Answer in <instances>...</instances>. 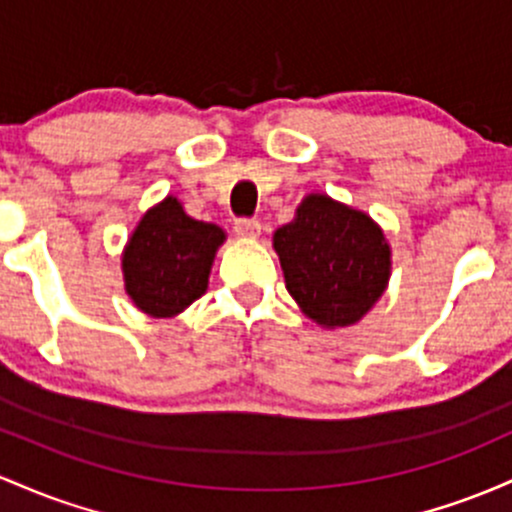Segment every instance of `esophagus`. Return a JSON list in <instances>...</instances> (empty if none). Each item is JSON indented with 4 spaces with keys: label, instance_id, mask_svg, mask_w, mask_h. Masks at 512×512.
<instances>
[{
    "label": "esophagus",
    "instance_id": "34e87169",
    "mask_svg": "<svg viewBox=\"0 0 512 512\" xmlns=\"http://www.w3.org/2000/svg\"><path fill=\"white\" fill-rule=\"evenodd\" d=\"M234 232H237V237H241V239H256L258 234H261V222H258V220H237V225H234Z\"/></svg>",
    "mask_w": 512,
    "mask_h": 512
}]
</instances>
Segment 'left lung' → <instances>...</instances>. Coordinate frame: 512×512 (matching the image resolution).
Segmentation results:
<instances>
[{
  "mask_svg": "<svg viewBox=\"0 0 512 512\" xmlns=\"http://www.w3.org/2000/svg\"><path fill=\"white\" fill-rule=\"evenodd\" d=\"M285 287L321 329H346L380 302L392 275V246L363 210L307 193L273 234Z\"/></svg>",
  "mask_w": 512,
  "mask_h": 512,
  "instance_id": "left-lung-1",
  "label": "left lung"
}]
</instances>
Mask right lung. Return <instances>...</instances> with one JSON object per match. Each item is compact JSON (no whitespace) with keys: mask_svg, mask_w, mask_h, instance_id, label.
I'll use <instances>...</instances> for the list:
<instances>
[{"mask_svg":"<svg viewBox=\"0 0 512 512\" xmlns=\"http://www.w3.org/2000/svg\"><path fill=\"white\" fill-rule=\"evenodd\" d=\"M227 232L195 220L176 195L152 205L132 229L120 256L125 292L140 312L171 319L208 290L217 249Z\"/></svg>","mask_w":512,"mask_h":512,"instance_id":"1","label":"right lung"}]
</instances>
